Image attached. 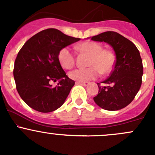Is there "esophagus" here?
<instances>
[{
	"mask_svg": "<svg viewBox=\"0 0 155 155\" xmlns=\"http://www.w3.org/2000/svg\"><path fill=\"white\" fill-rule=\"evenodd\" d=\"M78 84H79V85H82V86H84V87H86V86H87V85H89V82H77Z\"/></svg>",
	"mask_w": 155,
	"mask_h": 155,
	"instance_id": "1",
	"label": "esophagus"
}]
</instances>
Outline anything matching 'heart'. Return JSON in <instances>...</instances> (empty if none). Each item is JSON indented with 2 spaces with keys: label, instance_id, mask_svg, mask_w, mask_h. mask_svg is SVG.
I'll list each match as a JSON object with an SVG mask.
<instances>
[{
  "label": "heart",
  "instance_id": "1",
  "mask_svg": "<svg viewBox=\"0 0 155 155\" xmlns=\"http://www.w3.org/2000/svg\"><path fill=\"white\" fill-rule=\"evenodd\" d=\"M81 52L90 55L87 66L85 69H76L69 73V77L78 82H85L96 79L100 75L107 74L113 68L115 64V56L108 49H103L100 43L93 41H87L77 46ZM58 61L62 68L71 69L75 64L74 54L68 47H64L58 53Z\"/></svg>",
  "mask_w": 155,
  "mask_h": 155
}]
</instances>
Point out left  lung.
<instances>
[{"label": "left lung", "instance_id": "8db88e82", "mask_svg": "<svg viewBox=\"0 0 155 155\" xmlns=\"http://www.w3.org/2000/svg\"><path fill=\"white\" fill-rule=\"evenodd\" d=\"M91 39L108 43L116 57L114 70L102 82L106 86L97 83L99 91L94 101L106 110L123 109L132 102L141 87L143 67L140 51L132 42L114 31L101 33Z\"/></svg>", "mask_w": 155, "mask_h": 155}]
</instances>
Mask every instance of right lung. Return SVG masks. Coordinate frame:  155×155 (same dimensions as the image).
Instances as JSON below:
<instances>
[{
	"label": "right lung",
	"mask_w": 155,
	"mask_h": 155,
	"mask_svg": "<svg viewBox=\"0 0 155 155\" xmlns=\"http://www.w3.org/2000/svg\"><path fill=\"white\" fill-rule=\"evenodd\" d=\"M80 40L54 28L43 30L29 39L18 51L14 64L16 89L27 105L40 112H51L66 101L75 82L58 61L61 48ZM51 81H59L52 87Z\"/></svg>",
	"instance_id": "right-lung-1"
}]
</instances>
